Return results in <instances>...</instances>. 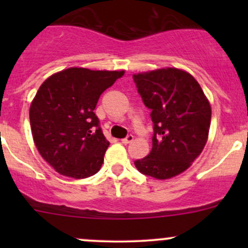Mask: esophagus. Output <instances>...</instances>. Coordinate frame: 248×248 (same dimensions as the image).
<instances>
[{
    "label": "esophagus",
    "mask_w": 248,
    "mask_h": 248,
    "mask_svg": "<svg viewBox=\"0 0 248 248\" xmlns=\"http://www.w3.org/2000/svg\"><path fill=\"white\" fill-rule=\"evenodd\" d=\"M134 140V137L132 136V134H129V136H127L126 138L124 139H122L121 141H122V144H124V145H127V144H129V142H132Z\"/></svg>",
    "instance_id": "esophagus-1"
}]
</instances>
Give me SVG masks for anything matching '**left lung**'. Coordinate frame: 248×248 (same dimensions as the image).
Listing matches in <instances>:
<instances>
[{
	"label": "left lung",
	"instance_id": "8db88e82",
	"mask_svg": "<svg viewBox=\"0 0 248 248\" xmlns=\"http://www.w3.org/2000/svg\"><path fill=\"white\" fill-rule=\"evenodd\" d=\"M142 102L152 110L151 152L134 162L140 172L158 180L192 166L209 138L211 106L199 82L175 67L133 74Z\"/></svg>",
	"mask_w": 248,
	"mask_h": 248
}]
</instances>
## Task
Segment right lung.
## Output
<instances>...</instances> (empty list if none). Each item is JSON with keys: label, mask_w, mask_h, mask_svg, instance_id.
Instances as JSON below:
<instances>
[{"label": "right lung", "mask_w": 248, "mask_h": 248, "mask_svg": "<svg viewBox=\"0 0 248 248\" xmlns=\"http://www.w3.org/2000/svg\"><path fill=\"white\" fill-rule=\"evenodd\" d=\"M124 74L71 67L41 85L30 107L32 137L59 174L85 179L101 169L109 141L93 110L99 96Z\"/></svg>", "instance_id": "right-lung-1"}]
</instances>
